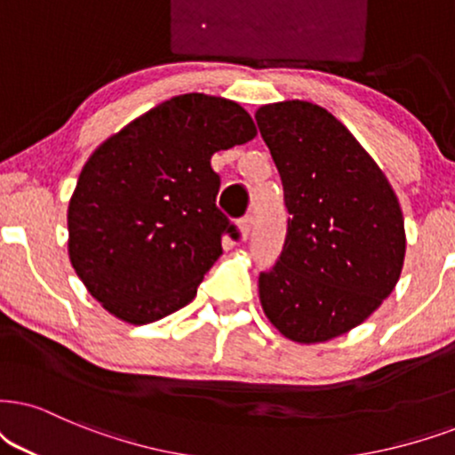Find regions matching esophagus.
<instances>
[{"label":"esophagus","instance_id":"esophagus-1","mask_svg":"<svg viewBox=\"0 0 455 455\" xmlns=\"http://www.w3.org/2000/svg\"><path fill=\"white\" fill-rule=\"evenodd\" d=\"M251 228H254V218H251V214H245V216L239 220V233H241V237H243V239L250 237Z\"/></svg>","mask_w":455,"mask_h":455}]
</instances>
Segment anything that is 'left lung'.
<instances>
[{
  "label": "left lung",
  "instance_id": "1",
  "mask_svg": "<svg viewBox=\"0 0 455 455\" xmlns=\"http://www.w3.org/2000/svg\"><path fill=\"white\" fill-rule=\"evenodd\" d=\"M256 124L290 212L283 251L258 279L264 315L294 342L331 340L363 323L399 281V199L376 161L323 107L264 105Z\"/></svg>",
  "mask_w": 455,
  "mask_h": 455
}]
</instances>
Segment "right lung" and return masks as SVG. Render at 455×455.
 Here are the masks:
<instances>
[{
  "mask_svg": "<svg viewBox=\"0 0 455 455\" xmlns=\"http://www.w3.org/2000/svg\"><path fill=\"white\" fill-rule=\"evenodd\" d=\"M256 125L237 102L182 94L113 134L85 161L68 201V258L92 296L125 323L187 307L237 227L216 208L212 155Z\"/></svg>",
  "mask_w": 455,
  "mask_h": 455,
  "instance_id": "1",
  "label": "right lung"
}]
</instances>
